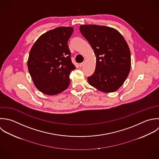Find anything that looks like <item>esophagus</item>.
Listing matches in <instances>:
<instances>
[{"label": "esophagus", "mask_w": 159, "mask_h": 159, "mask_svg": "<svg viewBox=\"0 0 159 159\" xmlns=\"http://www.w3.org/2000/svg\"><path fill=\"white\" fill-rule=\"evenodd\" d=\"M84 65H85V62H82V63H80V64H79V66H80V67H84Z\"/></svg>", "instance_id": "1"}]
</instances>
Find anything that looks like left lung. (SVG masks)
Returning a JSON list of instances; mask_svg holds the SVG:
<instances>
[{
    "label": "left lung",
    "instance_id": "1",
    "mask_svg": "<svg viewBox=\"0 0 159 159\" xmlns=\"http://www.w3.org/2000/svg\"><path fill=\"white\" fill-rule=\"evenodd\" d=\"M80 31L96 56L93 74L87 78L89 84L103 92L116 91L127 79L131 68L129 46L116 30L95 25H84Z\"/></svg>",
    "mask_w": 159,
    "mask_h": 159
}]
</instances>
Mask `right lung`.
Wrapping results in <instances>:
<instances>
[{
	"label": "right lung",
	"mask_w": 159,
	"mask_h": 159,
	"mask_svg": "<svg viewBox=\"0 0 159 159\" xmlns=\"http://www.w3.org/2000/svg\"><path fill=\"white\" fill-rule=\"evenodd\" d=\"M72 27H57L43 34L33 45L28 69L35 87L48 95L58 94L70 84L69 75L75 69L67 41Z\"/></svg>",
	"instance_id": "right-lung-1"
}]
</instances>
